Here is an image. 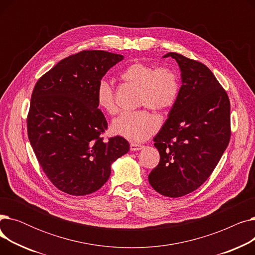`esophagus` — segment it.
<instances>
[{"label": "esophagus", "mask_w": 255, "mask_h": 255, "mask_svg": "<svg viewBox=\"0 0 255 255\" xmlns=\"http://www.w3.org/2000/svg\"><path fill=\"white\" fill-rule=\"evenodd\" d=\"M143 148V145L141 144H138V143H130V150L135 152V151H139Z\"/></svg>", "instance_id": "esophagus-1"}]
</instances>
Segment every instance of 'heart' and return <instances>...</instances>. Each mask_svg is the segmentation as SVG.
Instances as JSON below:
<instances>
[{"label":"heart","instance_id":"obj_1","mask_svg":"<svg viewBox=\"0 0 255 255\" xmlns=\"http://www.w3.org/2000/svg\"><path fill=\"white\" fill-rule=\"evenodd\" d=\"M126 83L138 89L137 103L156 111H166L176 103L180 92L179 78L175 71L141 62L128 65L121 73ZM97 104L109 115L118 111L114 89L110 82L101 79L96 91ZM159 127L157 117L146 111L124 113L116 118L111 126L114 134L130 141L148 139Z\"/></svg>","mask_w":255,"mask_h":255}]
</instances>
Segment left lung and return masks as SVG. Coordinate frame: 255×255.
I'll return each instance as SVG.
<instances>
[{"mask_svg":"<svg viewBox=\"0 0 255 255\" xmlns=\"http://www.w3.org/2000/svg\"><path fill=\"white\" fill-rule=\"evenodd\" d=\"M180 67L182 86L154 145L159 164L149 183L160 194L180 197L196 190L211 176L231 139V104L208 67L168 52Z\"/></svg>","mask_w":255,"mask_h":255,"instance_id":"left-lung-1","label":"left lung"}]
</instances>
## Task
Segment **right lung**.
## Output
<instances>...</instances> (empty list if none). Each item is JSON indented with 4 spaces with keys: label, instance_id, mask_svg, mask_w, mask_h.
I'll list each match as a JSON object with an SVG mask.
<instances>
[{
    "label": "right lung",
    "instance_id": "add662e5",
    "mask_svg": "<svg viewBox=\"0 0 255 255\" xmlns=\"http://www.w3.org/2000/svg\"><path fill=\"white\" fill-rule=\"evenodd\" d=\"M124 59L104 50L65 58L40 78L32 94L28 136L50 182L70 195H87L109 180L112 164L129 151L121 136L104 141L107 122L96 91L102 77Z\"/></svg>",
    "mask_w": 255,
    "mask_h": 255
}]
</instances>
